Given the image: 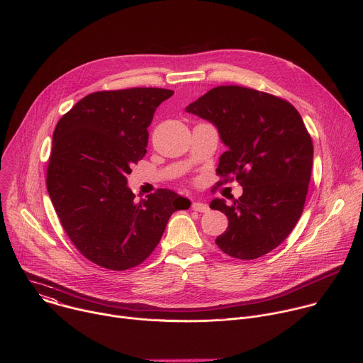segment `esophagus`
I'll list each match as a JSON object with an SVG mask.
<instances>
[{
	"label": "esophagus",
	"instance_id": "34e87169",
	"mask_svg": "<svg viewBox=\"0 0 363 363\" xmlns=\"http://www.w3.org/2000/svg\"><path fill=\"white\" fill-rule=\"evenodd\" d=\"M191 206H192L194 211H198V213H206V211H210V206L206 205V203H203V202H199V201L192 202Z\"/></svg>",
	"mask_w": 363,
	"mask_h": 363
}]
</instances>
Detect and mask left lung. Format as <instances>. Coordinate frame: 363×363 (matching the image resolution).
Here are the masks:
<instances>
[{"label": "left lung", "instance_id": "left-lung-1", "mask_svg": "<svg viewBox=\"0 0 363 363\" xmlns=\"http://www.w3.org/2000/svg\"><path fill=\"white\" fill-rule=\"evenodd\" d=\"M211 122L227 150L217 174L231 177L242 195L227 205L228 227L216 242L238 260H254L280 245L296 227L308 189L313 143L300 113L289 101L241 86H218L185 108Z\"/></svg>", "mask_w": 363, "mask_h": 363}]
</instances>
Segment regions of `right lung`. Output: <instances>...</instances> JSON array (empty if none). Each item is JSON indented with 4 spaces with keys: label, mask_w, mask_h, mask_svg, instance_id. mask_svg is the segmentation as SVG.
Here are the masks:
<instances>
[{
    "label": "right lung",
    "mask_w": 363,
    "mask_h": 363,
    "mask_svg": "<svg viewBox=\"0 0 363 363\" xmlns=\"http://www.w3.org/2000/svg\"><path fill=\"white\" fill-rule=\"evenodd\" d=\"M168 89L90 93L59 121L47 168V191L76 248L91 263L128 270L150 255L169 217L191 201L158 189L135 201L126 175L147 146V128Z\"/></svg>",
    "instance_id": "1"
}]
</instances>
